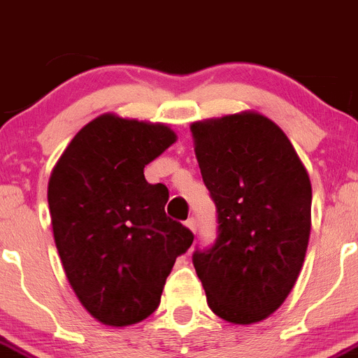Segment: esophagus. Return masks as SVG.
Returning a JSON list of instances; mask_svg holds the SVG:
<instances>
[{
	"label": "esophagus",
	"mask_w": 358,
	"mask_h": 358,
	"mask_svg": "<svg viewBox=\"0 0 358 358\" xmlns=\"http://www.w3.org/2000/svg\"><path fill=\"white\" fill-rule=\"evenodd\" d=\"M186 228H188L189 232L195 234L196 232V220H193V217H189L188 221H186Z\"/></svg>",
	"instance_id": "34e87169"
}]
</instances>
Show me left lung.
I'll return each mask as SVG.
<instances>
[{
  "label": "left lung",
  "instance_id": "8db88e82",
  "mask_svg": "<svg viewBox=\"0 0 358 358\" xmlns=\"http://www.w3.org/2000/svg\"><path fill=\"white\" fill-rule=\"evenodd\" d=\"M196 162L217 209V239L193 253L214 315L262 322L283 304L311 234V181L285 131L246 110L192 124Z\"/></svg>",
  "mask_w": 358,
  "mask_h": 358
}]
</instances>
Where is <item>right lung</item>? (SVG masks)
Segmentation results:
<instances>
[{"mask_svg": "<svg viewBox=\"0 0 358 358\" xmlns=\"http://www.w3.org/2000/svg\"><path fill=\"white\" fill-rule=\"evenodd\" d=\"M177 141L163 122L101 114L71 138L49 179L54 241L71 290L100 323L156 311L166 275L193 234L165 214L169 189L144 166Z\"/></svg>", "mask_w": 358, "mask_h": 358, "instance_id": "1", "label": "right lung"}]
</instances>
